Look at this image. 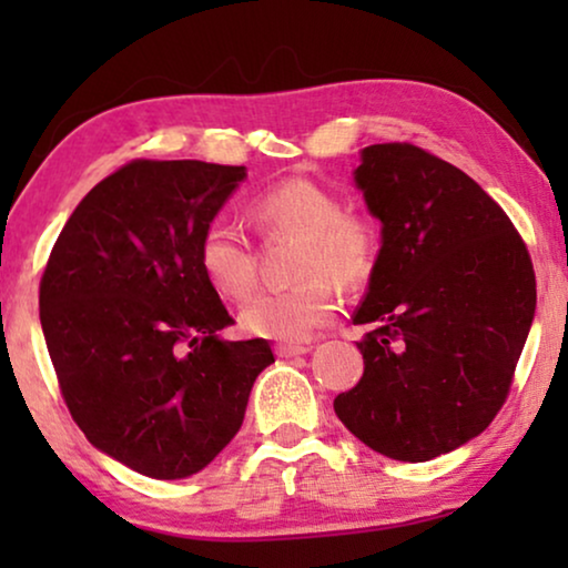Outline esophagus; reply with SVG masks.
Segmentation results:
<instances>
[{
  "label": "esophagus",
  "instance_id": "1",
  "mask_svg": "<svg viewBox=\"0 0 568 568\" xmlns=\"http://www.w3.org/2000/svg\"><path fill=\"white\" fill-rule=\"evenodd\" d=\"M307 352H310V346H305V344H276V356H282V359H290V356H300Z\"/></svg>",
  "mask_w": 568,
  "mask_h": 568
}]
</instances>
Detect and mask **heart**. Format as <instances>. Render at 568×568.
Segmentation results:
<instances>
[{
    "label": "heart",
    "instance_id": "obj_1",
    "mask_svg": "<svg viewBox=\"0 0 568 568\" xmlns=\"http://www.w3.org/2000/svg\"><path fill=\"white\" fill-rule=\"evenodd\" d=\"M251 216L263 235L300 237L302 278L290 290L258 292L240 310L247 333L274 341H305L336 313L333 286L362 290L379 261V227L369 214L344 209L338 193L307 178L261 191ZM199 266L216 292L243 300L255 284V245L235 222L214 216L199 237Z\"/></svg>",
    "mask_w": 568,
    "mask_h": 568
}]
</instances>
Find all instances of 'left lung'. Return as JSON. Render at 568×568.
Wrapping results in <instances>:
<instances>
[{"label": "left lung", "instance_id": "obj_1", "mask_svg": "<svg viewBox=\"0 0 568 568\" xmlns=\"http://www.w3.org/2000/svg\"><path fill=\"white\" fill-rule=\"evenodd\" d=\"M356 185L383 247L352 321L364 375L333 408L375 453L424 463L499 414L535 315L525 240L480 185L408 142L362 152Z\"/></svg>", "mask_w": 568, "mask_h": 568}]
</instances>
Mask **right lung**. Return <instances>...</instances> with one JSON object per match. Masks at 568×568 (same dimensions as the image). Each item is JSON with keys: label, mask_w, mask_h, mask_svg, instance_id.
<instances>
[{"label": "right lung", "mask_w": 568, "mask_h": 568, "mask_svg": "<svg viewBox=\"0 0 568 568\" xmlns=\"http://www.w3.org/2000/svg\"><path fill=\"white\" fill-rule=\"evenodd\" d=\"M243 165L131 160L80 201L45 263L41 325L61 398L105 455L173 480L206 468L243 426L266 338L235 321L199 266V237Z\"/></svg>", "instance_id": "obj_1"}]
</instances>
